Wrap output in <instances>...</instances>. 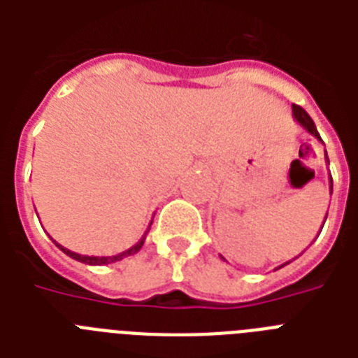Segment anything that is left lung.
<instances>
[{
	"label": "left lung",
	"mask_w": 358,
	"mask_h": 358,
	"mask_svg": "<svg viewBox=\"0 0 358 358\" xmlns=\"http://www.w3.org/2000/svg\"><path fill=\"white\" fill-rule=\"evenodd\" d=\"M292 111H294V119L297 120V122H299L301 126H303V128H305L306 131H308V134L314 135L316 139L322 141V137H320V134H317L316 124H314V120L310 119V115L306 113L305 109L301 108V106H295V103H294V106H292ZM325 159H327V162H329L327 150H325ZM329 182H331V193H333V178H329ZM325 219H327V215H325ZM323 224H325V221H323ZM322 229H323V227H322ZM286 264H289V262H286ZM286 264H282V266H280V267H284V266H286ZM280 267H277V269H280Z\"/></svg>",
	"instance_id": "obj_1"
}]
</instances>
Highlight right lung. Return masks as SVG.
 Returning <instances> with one entry per match:
<instances>
[{
    "label": "right lung",
    "instance_id": "obj_1",
    "mask_svg": "<svg viewBox=\"0 0 358 358\" xmlns=\"http://www.w3.org/2000/svg\"><path fill=\"white\" fill-rule=\"evenodd\" d=\"M145 239H146V234L143 236V238H141L139 241H137V243L131 247V249L124 250V252H120V255H115V256H83V255H78V252H72V250H69V249H64L63 245H59V243H55V245H57L59 249L63 250L64 255L70 256V258H74V260L83 262V264H89V266H108V264H113V262L122 260V258H126V256L135 255V252H137V250L143 247Z\"/></svg>",
    "mask_w": 358,
    "mask_h": 358
}]
</instances>
